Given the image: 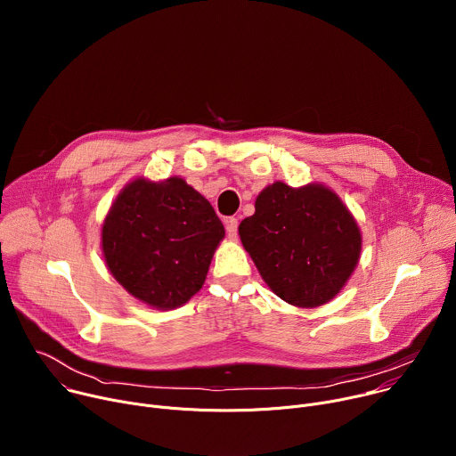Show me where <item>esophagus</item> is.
Segmentation results:
<instances>
[{"instance_id":"obj_1","label":"esophagus","mask_w":456,"mask_h":456,"mask_svg":"<svg viewBox=\"0 0 456 456\" xmlns=\"http://www.w3.org/2000/svg\"><path fill=\"white\" fill-rule=\"evenodd\" d=\"M225 231H227L229 238H236L238 236V220L234 216L225 220Z\"/></svg>"}]
</instances>
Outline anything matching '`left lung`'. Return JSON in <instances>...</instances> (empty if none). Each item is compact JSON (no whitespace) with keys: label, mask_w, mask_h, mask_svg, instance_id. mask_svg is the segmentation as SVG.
<instances>
[{"label":"left lung","mask_w":456,"mask_h":456,"mask_svg":"<svg viewBox=\"0 0 456 456\" xmlns=\"http://www.w3.org/2000/svg\"><path fill=\"white\" fill-rule=\"evenodd\" d=\"M238 231L265 283L290 305L310 308L338 296L361 252L357 222L321 183L274 182Z\"/></svg>","instance_id":"left-lung-1"}]
</instances>
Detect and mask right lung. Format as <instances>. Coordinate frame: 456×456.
Listing matches in <instances>:
<instances>
[{"label":"right lung","mask_w":456,"mask_h":456,"mask_svg":"<svg viewBox=\"0 0 456 456\" xmlns=\"http://www.w3.org/2000/svg\"><path fill=\"white\" fill-rule=\"evenodd\" d=\"M225 229L213 206L182 178L127 183L102 225V252L115 280L155 308L197 294Z\"/></svg>","instance_id":"right-lung-1"}]
</instances>
